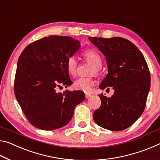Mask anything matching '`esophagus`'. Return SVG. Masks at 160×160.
Wrapping results in <instances>:
<instances>
[{
    "label": "esophagus",
    "instance_id": "1",
    "mask_svg": "<svg viewBox=\"0 0 160 160\" xmlns=\"http://www.w3.org/2000/svg\"><path fill=\"white\" fill-rule=\"evenodd\" d=\"M90 96H91V94H90V93H85V97H86V98H89Z\"/></svg>",
    "mask_w": 160,
    "mask_h": 160
}]
</instances>
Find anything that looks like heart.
Listing matches in <instances>:
<instances>
[{
    "label": "heart",
    "mask_w": 160,
    "mask_h": 160,
    "mask_svg": "<svg viewBox=\"0 0 160 160\" xmlns=\"http://www.w3.org/2000/svg\"><path fill=\"white\" fill-rule=\"evenodd\" d=\"M86 61L93 64V67L91 69V74L98 75L101 72L102 66V57L100 54L93 49H88L83 53ZM67 69L69 74L75 77L77 75L78 69V62L77 59L74 56L69 57L67 61ZM94 80L92 77L88 78H78L74 82V89L82 91L83 92H90L91 88L94 85Z\"/></svg>",
    "instance_id": "b5f03b06"
}]
</instances>
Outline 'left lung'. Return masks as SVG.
I'll use <instances>...</instances> for the list:
<instances>
[{
  "label": "left lung",
  "mask_w": 160,
  "mask_h": 160,
  "mask_svg": "<svg viewBox=\"0 0 160 160\" xmlns=\"http://www.w3.org/2000/svg\"><path fill=\"white\" fill-rule=\"evenodd\" d=\"M106 57V77L99 88L115 91L111 97L100 94L101 105L93 112L99 126L112 131L123 130L134 123L145 110L150 88V72L145 57L126 39L88 38Z\"/></svg>",
  "instance_id": "left-lung-1"
}]
</instances>
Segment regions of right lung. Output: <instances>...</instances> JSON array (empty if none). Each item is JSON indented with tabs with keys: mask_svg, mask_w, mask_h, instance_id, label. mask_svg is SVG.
I'll return each mask as SVG.
<instances>
[{
	"mask_svg": "<svg viewBox=\"0 0 160 160\" xmlns=\"http://www.w3.org/2000/svg\"><path fill=\"white\" fill-rule=\"evenodd\" d=\"M71 37L51 35L33 42L18 58L14 93L25 117L33 126L44 130L66 125L75 107L84 100L82 91L57 93L62 85L72 84L67 61L80 48Z\"/></svg>",
	"mask_w": 160,
	"mask_h": 160,
	"instance_id": "right-lung-1",
	"label": "right lung"
}]
</instances>
